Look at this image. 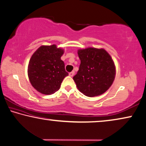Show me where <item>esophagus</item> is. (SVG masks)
I'll return each mask as SVG.
<instances>
[{"label":"esophagus","instance_id":"1","mask_svg":"<svg viewBox=\"0 0 146 146\" xmlns=\"http://www.w3.org/2000/svg\"><path fill=\"white\" fill-rule=\"evenodd\" d=\"M74 74H75V71H71V72H70L69 73V75L70 77H73Z\"/></svg>","mask_w":146,"mask_h":146}]
</instances>
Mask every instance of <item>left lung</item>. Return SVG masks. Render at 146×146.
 <instances>
[{"label":"left lung","mask_w":146,"mask_h":146,"mask_svg":"<svg viewBox=\"0 0 146 146\" xmlns=\"http://www.w3.org/2000/svg\"><path fill=\"white\" fill-rule=\"evenodd\" d=\"M80 64L73 77L76 85L88 97L104 94L111 86L115 76L112 58L105 50L94 48L79 50Z\"/></svg>","instance_id":"left-lung-1"}]
</instances>
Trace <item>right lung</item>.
I'll list each match as a JSON object with an SVG mask.
<instances>
[{"label": "right lung", "instance_id": "add662e5", "mask_svg": "<svg viewBox=\"0 0 146 146\" xmlns=\"http://www.w3.org/2000/svg\"><path fill=\"white\" fill-rule=\"evenodd\" d=\"M63 54L64 50L53 44L42 46L33 54L28 66V76L32 86L39 92L53 94L69 75L61 60Z\"/></svg>", "mask_w": 146, "mask_h": 146}]
</instances>
